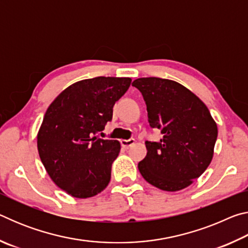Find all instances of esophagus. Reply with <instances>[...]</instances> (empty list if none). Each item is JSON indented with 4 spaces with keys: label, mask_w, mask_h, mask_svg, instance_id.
Masks as SVG:
<instances>
[{
    "label": "esophagus",
    "mask_w": 248,
    "mask_h": 248,
    "mask_svg": "<svg viewBox=\"0 0 248 248\" xmlns=\"http://www.w3.org/2000/svg\"><path fill=\"white\" fill-rule=\"evenodd\" d=\"M134 142H136V140L134 139H129V140H121L120 143H121V145H123V148L129 149L130 146L134 144Z\"/></svg>",
    "instance_id": "esophagus-1"
}]
</instances>
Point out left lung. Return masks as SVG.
<instances>
[{
    "label": "left lung",
    "instance_id": "obj_1",
    "mask_svg": "<svg viewBox=\"0 0 248 248\" xmlns=\"http://www.w3.org/2000/svg\"><path fill=\"white\" fill-rule=\"evenodd\" d=\"M132 86L143 96L150 127L161 130L163 136L157 142L145 141L148 153L138 169L159 189H184L211 163L217 124L207 106L177 82L141 78Z\"/></svg>",
    "mask_w": 248,
    "mask_h": 248
}]
</instances>
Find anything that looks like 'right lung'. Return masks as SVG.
<instances>
[{"instance_id":"1","label":"right lung","mask_w":248,"mask_h":248,"mask_svg":"<svg viewBox=\"0 0 248 248\" xmlns=\"http://www.w3.org/2000/svg\"><path fill=\"white\" fill-rule=\"evenodd\" d=\"M130 83L129 78L83 79L65 89L48 107L37 145L50 178L66 194L90 198L110 182L120 143L96 134L111 121L114 105Z\"/></svg>"}]
</instances>
